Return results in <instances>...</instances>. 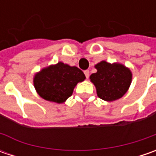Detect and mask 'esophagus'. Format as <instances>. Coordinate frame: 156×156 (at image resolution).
Instances as JSON below:
<instances>
[{"label": "esophagus", "mask_w": 156, "mask_h": 156, "mask_svg": "<svg viewBox=\"0 0 156 156\" xmlns=\"http://www.w3.org/2000/svg\"><path fill=\"white\" fill-rule=\"evenodd\" d=\"M84 74H85V75H86V78H88L89 77V70H85L84 71Z\"/></svg>", "instance_id": "1"}]
</instances>
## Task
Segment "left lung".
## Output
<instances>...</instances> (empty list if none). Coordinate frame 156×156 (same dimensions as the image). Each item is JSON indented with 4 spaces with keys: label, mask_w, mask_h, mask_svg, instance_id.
I'll return each mask as SVG.
<instances>
[{
    "label": "left lung",
    "mask_w": 156,
    "mask_h": 156,
    "mask_svg": "<svg viewBox=\"0 0 156 156\" xmlns=\"http://www.w3.org/2000/svg\"><path fill=\"white\" fill-rule=\"evenodd\" d=\"M96 73L90 75V81L96 87L97 95L107 101L122 98L129 88L132 81L130 69L120 63L102 61L95 65Z\"/></svg>",
    "instance_id": "obj_1"
}]
</instances>
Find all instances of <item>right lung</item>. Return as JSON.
Masks as SVG:
<instances>
[{
    "instance_id": "1",
    "label": "right lung",
    "mask_w": 156,
    "mask_h": 156,
    "mask_svg": "<svg viewBox=\"0 0 156 156\" xmlns=\"http://www.w3.org/2000/svg\"><path fill=\"white\" fill-rule=\"evenodd\" d=\"M85 78L83 72L77 67H70L60 62L35 74L34 86L41 98L62 103L72 95L77 83Z\"/></svg>"
}]
</instances>
